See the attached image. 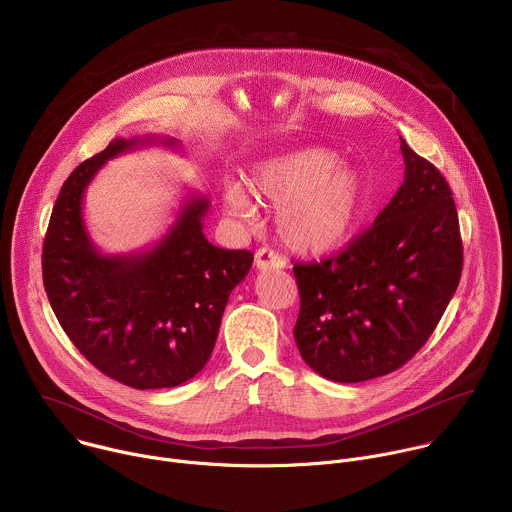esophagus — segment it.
<instances>
[{
	"label": "esophagus",
	"instance_id": "1",
	"mask_svg": "<svg viewBox=\"0 0 512 512\" xmlns=\"http://www.w3.org/2000/svg\"><path fill=\"white\" fill-rule=\"evenodd\" d=\"M254 264L258 270L266 272V270H282L286 266V260L280 254H276L274 250L260 248L254 256Z\"/></svg>",
	"mask_w": 512,
	"mask_h": 512
}]
</instances>
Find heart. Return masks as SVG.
Segmentation results:
<instances>
[{
    "mask_svg": "<svg viewBox=\"0 0 512 512\" xmlns=\"http://www.w3.org/2000/svg\"><path fill=\"white\" fill-rule=\"evenodd\" d=\"M244 184L258 202L278 208V234L300 254L342 248L356 232L368 196L364 174L320 146L262 160L244 174ZM222 198L234 214L248 216L252 210L240 186H228Z\"/></svg>",
    "mask_w": 512,
    "mask_h": 512,
    "instance_id": "obj_1",
    "label": "heart"
}]
</instances>
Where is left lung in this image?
Returning a JSON list of instances; mask_svg holds the SVG:
<instances>
[{"label": "left lung", "instance_id": "obj_1", "mask_svg": "<svg viewBox=\"0 0 512 512\" xmlns=\"http://www.w3.org/2000/svg\"><path fill=\"white\" fill-rule=\"evenodd\" d=\"M404 182L374 224L340 254L296 264L304 362L334 382L394 372L430 338L462 272L452 192L400 138Z\"/></svg>", "mask_w": 512, "mask_h": 512}]
</instances>
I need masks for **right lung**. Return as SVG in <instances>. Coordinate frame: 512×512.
Segmentation results:
<instances>
[{
	"instance_id": "1",
	"label": "right lung",
	"mask_w": 512,
	"mask_h": 512,
	"mask_svg": "<svg viewBox=\"0 0 512 512\" xmlns=\"http://www.w3.org/2000/svg\"><path fill=\"white\" fill-rule=\"evenodd\" d=\"M178 148L174 138H116L64 182L52 210L42 270L58 322L106 376L138 388H172L208 362L230 292L252 266L250 250H224L202 232L210 202L190 194L150 248L102 254L92 242L84 194L100 168L140 146Z\"/></svg>"
}]
</instances>
